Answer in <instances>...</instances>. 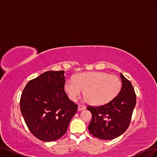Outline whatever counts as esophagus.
Listing matches in <instances>:
<instances>
[{"instance_id": "1", "label": "esophagus", "mask_w": 157, "mask_h": 157, "mask_svg": "<svg viewBox=\"0 0 157 157\" xmlns=\"http://www.w3.org/2000/svg\"><path fill=\"white\" fill-rule=\"evenodd\" d=\"M85 108H86V106L85 105H83V104H79V105H78V111H81V110H84V109H85Z\"/></svg>"}]
</instances>
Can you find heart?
<instances>
[{"label": "heart", "instance_id": "obj_1", "mask_svg": "<svg viewBox=\"0 0 157 157\" xmlns=\"http://www.w3.org/2000/svg\"><path fill=\"white\" fill-rule=\"evenodd\" d=\"M121 87L120 78L104 72H90L77 74L65 81L64 89L70 99L76 101L83 91L88 102L101 105L111 101Z\"/></svg>", "mask_w": 157, "mask_h": 157}]
</instances>
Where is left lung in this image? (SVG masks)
Listing matches in <instances>:
<instances>
[{
    "mask_svg": "<svg viewBox=\"0 0 157 157\" xmlns=\"http://www.w3.org/2000/svg\"><path fill=\"white\" fill-rule=\"evenodd\" d=\"M121 88L117 96L101 106H88L92 113L88 126L90 133L102 140L116 138L128 128L136 104V95L133 86L121 73Z\"/></svg>",
    "mask_w": 157,
    "mask_h": 157,
    "instance_id": "1",
    "label": "left lung"
}]
</instances>
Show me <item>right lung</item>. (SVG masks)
I'll return each mask as SVG.
<instances>
[{
  "instance_id": "1",
  "label": "right lung",
  "mask_w": 157,
  "mask_h": 157,
  "mask_svg": "<svg viewBox=\"0 0 157 157\" xmlns=\"http://www.w3.org/2000/svg\"><path fill=\"white\" fill-rule=\"evenodd\" d=\"M64 71H46L28 82L20 98V111L31 133L50 142L67 132L78 110L65 92Z\"/></svg>"
}]
</instances>
